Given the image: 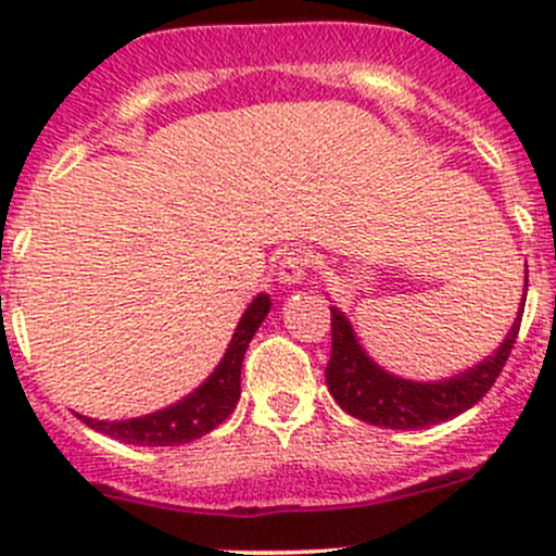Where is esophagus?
Instances as JSON below:
<instances>
[{
  "mask_svg": "<svg viewBox=\"0 0 556 556\" xmlns=\"http://www.w3.org/2000/svg\"><path fill=\"white\" fill-rule=\"evenodd\" d=\"M312 268V255L309 250H301V247H290L279 257V282L282 285H299L301 279L309 274Z\"/></svg>",
  "mask_w": 556,
  "mask_h": 556,
  "instance_id": "34e87169",
  "label": "esophagus"
}]
</instances>
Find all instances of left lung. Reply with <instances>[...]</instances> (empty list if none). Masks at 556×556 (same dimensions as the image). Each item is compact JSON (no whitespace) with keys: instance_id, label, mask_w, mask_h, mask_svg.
I'll use <instances>...</instances> for the list:
<instances>
[{"instance_id":"obj_1","label":"left lung","mask_w":556,"mask_h":556,"mask_svg":"<svg viewBox=\"0 0 556 556\" xmlns=\"http://www.w3.org/2000/svg\"><path fill=\"white\" fill-rule=\"evenodd\" d=\"M521 309H525V304H521ZM521 309L517 312V319H514L503 344L479 366L468 368L457 377L441 379V382H412V379L395 377V374L384 371L379 363H374L357 341L344 312L330 306L333 350H330L328 368H325V382H328L333 401L346 414L368 425H377V428L417 430L446 422V419L476 406L486 395V390L495 384V379L501 377L503 366L514 350V341H517Z\"/></svg>"}]
</instances>
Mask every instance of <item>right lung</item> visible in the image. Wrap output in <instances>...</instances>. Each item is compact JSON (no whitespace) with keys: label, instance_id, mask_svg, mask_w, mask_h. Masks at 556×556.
<instances>
[{"label":"right lung","instance_id":"right-lung-1","mask_svg":"<svg viewBox=\"0 0 556 556\" xmlns=\"http://www.w3.org/2000/svg\"><path fill=\"white\" fill-rule=\"evenodd\" d=\"M268 309H271V299L266 293H261L247 306L223 361L217 363L210 379L201 387H195L182 401L172 403V406L161 408V412L134 419H117V422H104V419L91 417L80 419L88 428L99 430V433L110 435L115 441H123V444L177 446L201 439L210 430H215L223 419H228V414L237 408L239 395H242V382L239 379H242L244 352L255 330L266 319Z\"/></svg>","mask_w":556,"mask_h":556}]
</instances>
